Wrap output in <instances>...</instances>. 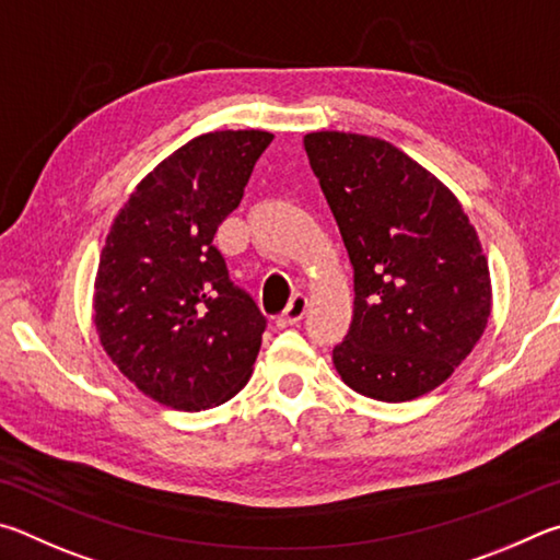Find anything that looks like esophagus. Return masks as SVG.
<instances>
[{
	"label": "esophagus",
	"mask_w": 560,
	"mask_h": 560,
	"mask_svg": "<svg viewBox=\"0 0 560 560\" xmlns=\"http://www.w3.org/2000/svg\"><path fill=\"white\" fill-rule=\"evenodd\" d=\"M305 312H307V298L302 295V292H298V295H292V300L288 302L285 312H282V315L278 317V327L298 325V322L305 317Z\"/></svg>",
	"instance_id": "esophagus-1"
}]
</instances>
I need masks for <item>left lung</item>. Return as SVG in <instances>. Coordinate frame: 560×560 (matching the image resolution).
<instances>
[{
  "label": "left lung",
  "instance_id": "8db88e82",
  "mask_svg": "<svg viewBox=\"0 0 560 560\" xmlns=\"http://www.w3.org/2000/svg\"><path fill=\"white\" fill-rule=\"evenodd\" d=\"M354 268V317L331 361L357 394L404 404L463 364L492 312L489 265L463 203L386 140L305 135Z\"/></svg>",
  "mask_w": 560,
  "mask_h": 560
}]
</instances>
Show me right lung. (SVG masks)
<instances>
[{"label": "right lung", "instance_id": "right-lung-1", "mask_svg": "<svg viewBox=\"0 0 560 560\" xmlns=\"http://www.w3.org/2000/svg\"><path fill=\"white\" fill-rule=\"evenodd\" d=\"M262 130L194 137L117 211L95 275L105 354L144 396L176 410L221 406L248 384L268 319L213 245L238 209Z\"/></svg>", "mask_w": 560, "mask_h": 560}]
</instances>
